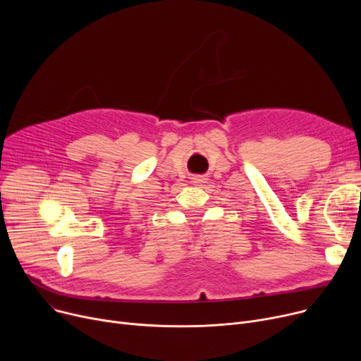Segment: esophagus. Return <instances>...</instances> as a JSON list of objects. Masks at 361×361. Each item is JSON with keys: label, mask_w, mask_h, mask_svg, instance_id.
<instances>
[{"label": "esophagus", "mask_w": 361, "mask_h": 361, "mask_svg": "<svg viewBox=\"0 0 361 361\" xmlns=\"http://www.w3.org/2000/svg\"><path fill=\"white\" fill-rule=\"evenodd\" d=\"M192 183H195V184H200V183H204V178L203 177H193L192 178Z\"/></svg>", "instance_id": "34e87169"}]
</instances>
